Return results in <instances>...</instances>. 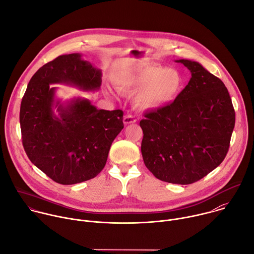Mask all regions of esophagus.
<instances>
[{
    "label": "esophagus",
    "mask_w": 254,
    "mask_h": 254,
    "mask_svg": "<svg viewBox=\"0 0 254 254\" xmlns=\"http://www.w3.org/2000/svg\"><path fill=\"white\" fill-rule=\"evenodd\" d=\"M137 120H136V118L133 116V115H131V114H127V115H125L124 116V118H123V122L127 125V124H132V123H135Z\"/></svg>",
    "instance_id": "1"
}]
</instances>
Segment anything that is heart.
<instances>
[{
    "label": "heart",
    "mask_w": 254,
    "mask_h": 254,
    "mask_svg": "<svg viewBox=\"0 0 254 254\" xmlns=\"http://www.w3.org/2000/svg\"><path fill=\"white\" fill-rule=\"evenodd\" d=\"M112 78L115 88L121 93H135L133 101L142 109H160L171 104L184 87L181 71L155 65L119 68Z\"/></svg>",
    "instance_id": "b5f03b06"
}]
</instances>
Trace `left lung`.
I'll return each mask as SVG.
<instances>
[{
    "label": "left lung",
    "mask_w": 254,
    "mask_h": 254,
    "mask_svg": "<svg viewBox=\"0 0 254 254\" xmlns=\"http://www.w3.org/2000/svg\"><path fill=\"white\" fill-rule=\"evenodd\" d=\"M191 73L171 104L145 113L141 152L159 180L189 185L213 171L226 156L235 112L223 82L200 64L179 60Z\"/></svg>",
    "instance_id": "8db88e82"
}]
</instances>
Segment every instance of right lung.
I'll use <instances>...</instances> for the list:
<instances>
[{"label":"right lung","instance_id":"right-lung-1","mask_svg":"<svg viewBox=\"0 0 254 254\" xmlns=\"http://www.w3.org/2000/svg\"><path fill=\"white\" fill-rule=\"evenodd\" d=\"M101 76V70L80 54L60 56L33 75L22 99L25 151L36 167L59 184L85 182L102 171L111 144L124 127L123 111L97 109L81 97L63 102L51 84L95 91Z\"/></svg>","mask_w":254,"mask_h":254}]
</instances>
